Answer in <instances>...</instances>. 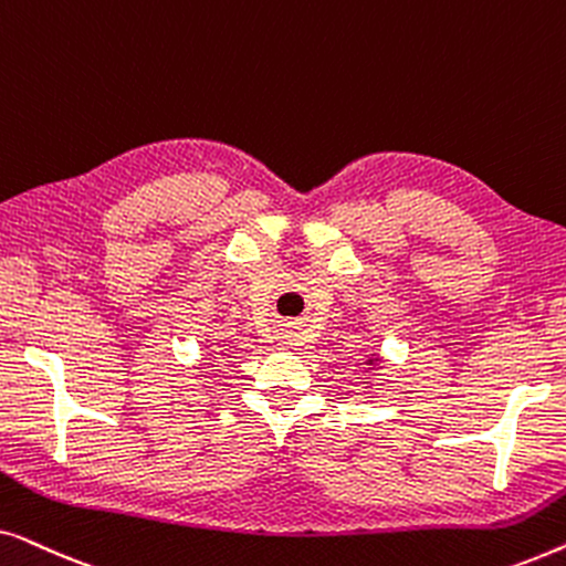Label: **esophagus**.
<instances>
[{
    "instance_id": "1",
    "label": "esophagus",
    "mask_w": 566,
    "mask_h": 566,
    "mask_svg": "<svg viewBox=\"0 0 566 566\" xmlns=\"http://www.w3.org/2000/svg\"><path fill=\"white\" fill-rule=\"evenodd\" d=\"M296 335H293V332H285V335H283V345L285 347H296Z\"/></svg>"
}]
</instances>
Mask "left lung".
<instances>
[{
	"mask_svg": "<svg viewBox=\"0 0 566 566\" xmlns=\"http://www.w3.org/2000/svg\"><path fill=\"white\" fill-rule=\"evenodd\" d=\"M366 363H368V366H378V363H381V360H378V355H374V358H368Z\"/></svg>",
	"mask_w": 566,
	"mask_h": 566,
	"instance_id": "obj_1",
	"label": "left lung"
}]
</instances>
